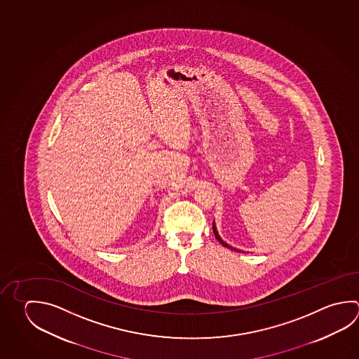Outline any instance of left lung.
<instances>
[{"label":"left lung","instance_id":"left-lung-1","mask_svg":"<svg viewBox=\"0 0 359 359\" xmlns=\"http://www.w3.org/2000/svg\"><path fill=\"white\" fill-rule=\"evenodd\" d=\"M212 230H214V234H215V238L217 241H220V244H222L224 247H226V248L231 249V250H235V252H243V250H239V249L234 248V247H231V245H229L228 243H225V241H222V236L219 235L217 233V229L215 226V222L212 224Z\"/></svg>","mask_w":359,"mask_h":359}]
</instances>
